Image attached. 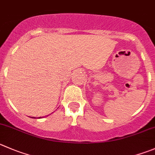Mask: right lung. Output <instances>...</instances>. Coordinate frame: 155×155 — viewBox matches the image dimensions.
Segmentation results:
<instances>
[{
	"label": "right lung",
	"mask_w": 155,
	"mask_h": 155,
	"mask_svg": "<svg viewBox=\"0 0 155 155\" xmlns=\"http://www.w3.org/2000/svg\"><path fill=\"white\" fill-rule=\"evenodd\" d=\"M31 118H35V117H31ZM39 118H41V117H39Z\"/></svg>",
	"instance_id": "obj_1"
}]
</instances>
